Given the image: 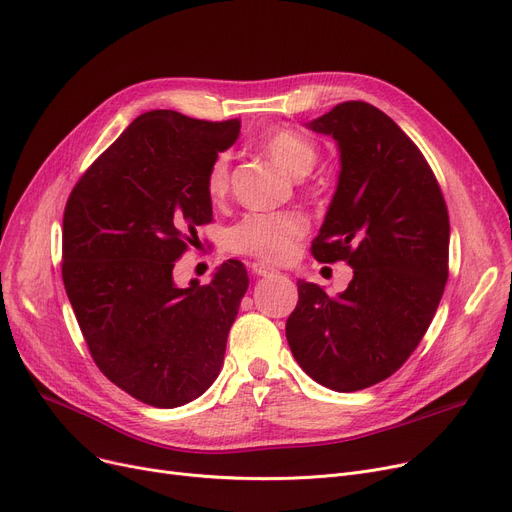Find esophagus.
<instances>
[{
	"instance_id": "obj_1",
	"label": "esophagus",
	"mask_w": 512,
	"mask_h": 512,
	"mask_svg": "<svg viewBox=\"0 0 512 512\" xmlns=\"http://www.w3.org/2000/svg\"><path fill=\"white\" fill-rule=\"evenodd\" d=\"M251 272H253L255 276H261V278L278 274L276 267L270 265V263H265V261H253V263H251Z\"/></svg>"
}]
</instances>
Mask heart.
Masks as SVG:
<instances>
[{"label": "heart", "instance_id": "obj_1", "mask_svg": "<svg viewBox=\"0 0 512 512\" xmlns=\"http://www.w3.org/2000/svg\"><path fill=\"white\" fill-rule=\"evenodd\" d=\"M263 149L270 153L280 166L294 176H305L317 161L315 147L288 128H276L265 134ZM205 191L209 199L220 201L230 191V157L218 153L207 166ZM307 215L297 209L282 211H253L240 218L226 234V245L234 253L255 255L265 261H286L297 251L299 240L307 234Z\"/></svg>", "mask_w": 512, "mask_h": 512}]
</instances>
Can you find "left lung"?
I'll list each match as a JSON object with an SVG mask.
<instances>
[{
    "mask_svg": "<svg viewBox=\"0 0 512 512\" xmlns=\"http://www.w3.org/2000/svg\"><path fill=\"white\" fill-rule=\"evenodd\" d=\"M307 126L340 151L311 253L346 261L353 280L336 297L299 280L286 340L317 384L355 392L390 378L432 324L448 280V209L423 153L378 107L344 101Z\"/></svg>",
    "mask_w": 512,
    "mask_h": 512,
    "instance_id": "left-lung-1",
    "label": "left lung"
}]
</instances>
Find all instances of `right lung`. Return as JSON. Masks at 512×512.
I'll use <instances>...</instances> for the list:
<instances>
[{
    "instance_id": "obj_1",
    "label": "right lung",
    "mask_w": 512,
    "mask_h": 512,
    "mask_svg": "<svg viewBox=\"0 0 512 512\" xmlns=\"http://www.w3.org/2000/svg\"><path fill=\"white\" fill-rule=\"evenodd\" d=\"M238 132L236 118L141 114L80 176L64 209L62 278L91 357L107 380L157 409L186 405L218 378L249 288L236 259L205 286L172 278L211 222L209 161Z\"/></svg>"
}]
</instances>
